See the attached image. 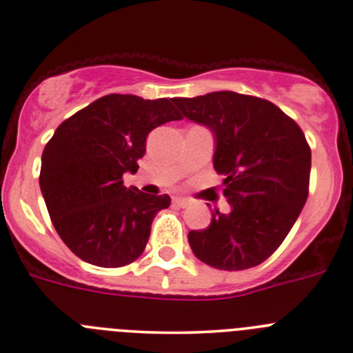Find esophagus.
I'll use <instances>...</instances> for the list:
<instances>
[{
  "mask_svg": "<svg viewBox=\"0 0 353 353\" xmlns=\"http://www.w3.org/2000/svg\"><path fill=\"white\" fill-rule=\"evenodd\" d=\"M173 205L178 208H187L190 205V200L188 198H183V196H173Z\"/></svg>",
  "mask_w": 353,
  "mask_h": 353,
  "instance_id": "1",
  "label": "esophagus"
}]
</instances>
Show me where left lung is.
<instances>
[{
    "mask_svg": "<svg viewBox=\"0 0 353 353\" xmlns=\"http://www.w3.org/2000/svg\"><path fill=\"white\" fill-rule=\"evenodd\" d=\"M172 101L215 134L213 166L232 207L192 230L190 247L219 270L256 267L282 245L307 201L312 152L302 128L272 101L235 91Z\"/></svg>",
    "mask_w": 353,
    "mask_h": 353,
    "instance_id": "1",
    "label": "left lung"
}]
</instances>
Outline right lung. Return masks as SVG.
<instances>
[{"label":"right lung","mask_w":353,"mask_h":353,"mask_svg":"<svg viewBox=\"0 0 353 353\" xmlns=\"http://www.w3.org/2000/svg\"><path fill=\"white\" fill-rule=\"evenodd\" d=\"M181 118L166 98L113 93L58 126L43 150L39 187L54 230L74 255L117 268L143 253L170 196L126 188L123 175L137 173L152 130Z\"/></svg>","instance_id":"1"}]
</instances>
